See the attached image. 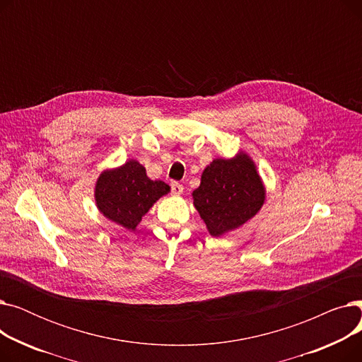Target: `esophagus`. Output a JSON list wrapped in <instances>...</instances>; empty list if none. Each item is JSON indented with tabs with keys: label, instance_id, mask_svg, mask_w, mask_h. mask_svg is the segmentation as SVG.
<instances>
[{
	"label": "esophagus",
	"instance_id": "1",
	"mask_svg": "<svg viewBox=\"0 0 362 362\" xmlns=\"http://www.w3.org/2000/svg\"><path fill=\"white\" fill-rule=\"evenodd\" d=\"M170 189H171V194L176 195V197H179V195L183 194V185H180L179 182H173V183H171V185H170Z\"/></svg>",
	"mask_w": 362,
	"mask_h": 362
}]
</instances>
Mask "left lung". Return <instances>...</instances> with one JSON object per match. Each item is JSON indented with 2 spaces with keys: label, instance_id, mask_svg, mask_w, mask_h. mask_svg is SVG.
I'll return each instance as SVG.
<instances>
[{
  "label": "left lung",
  "instance_id": "obj_1",
  "mask_svg": "<svg viewBox=\"0 0 362 362\" xmlns=\"http://www.w3.org/2000/svg\"><path fill=\"white\" fill-rule=\"evenodd\" d=\"M192 195L208 232L220 236L252 218L259 211L265 191L254 163L240 154L233 160H214L204 170Z\"/></svg>",
  "mask_w": 362,
  "mask_h": 362
}]
</instances>
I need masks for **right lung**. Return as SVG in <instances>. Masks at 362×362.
Segmentation results:
<instances>
[{
  "instance_id": "1",
  "label": "right lung",
  "mask_w": 362,
  "mask_h": 362,
  "mask_svg": "<svg viewBox=\"0 0 362 362\" xmlns=\"http://www.w3.org/2000/svg\"><path fill=\"white\" fill-rule=\"evenodd\" d=\"M168 191V185L151 180L138 161L129 160L116 170L104 171L95 187V198L107 218L135 230L152 204Z\"/></svg>"
}]
</instances>
